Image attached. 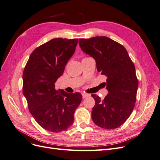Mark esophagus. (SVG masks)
Wrapping results in <instances>:
<instances>
[{
	"label": "esophagus",
	"mask_w": 160,
	"mask_h": 160,
	"mask_svg": "<svg viewBox=\"0 0 160 160\" xmlns=\"http://www.w3.org/2000/svg\"><path fill=\"white\" fill-rule=\"evenodd\" d=\"M90 95L89 94H88V93H82V97H83V98H88V97H89Z\"/></svg>",
	"instance_id": "esophagus-1"
}]
</instances>
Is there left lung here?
Wrapping results in <instances>:
<instances>
[{
	"instance_id": "obj_1",
	"label": "left lung",
	"mask_w": 160,
	"mask_h": 160,
	"mask_svg": "<svg viewBox=\"0 0 160 160\" xmlns=\"http://www.w3.org/2000/svg\"><path fill=\"white\" fill-rule=\"evenodd\" d=\"M79 44L94 58L101 75L107 77V96L101 100L91 95L95 101L92 119L101 128H118L129 118L136 101L138 80L133 62L122 45L107 37L79 38Z\"/></svg>"
}]
</instances>
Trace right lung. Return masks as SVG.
<instances>
[{"mask_svg":"<svg viewBox=\"0 0 160 160\" xmlns=\"http://www.w3.org/2000/svg\"><path fill=\"white\" fill-rule=\"evenodd\" d=\"M78 38H53L37 47L23 71L22 91L34 119L49 132H61L74 122L82 100L80 93L55 89V82L73 55Z\"/></svg>","mask_w":160,"mask_h":160,"instance_id":"right-lung-1","label":"right lung"}]
</instances>
